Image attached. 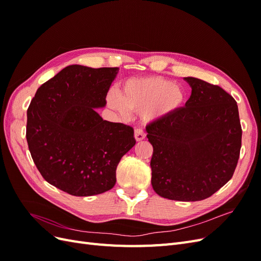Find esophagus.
Wrapping results in <instances>:
<instances>
[{"mask_svg": "<svg viewBox=\"0 0 261 261\" xmlns=\"http://www.w3.org/2000/svg\"><path fill=\"white\" fill-rule=\"evenodd\" d=\"M134 137H135V139L137 141H141L146 138V134L143 129L137 127V128H135V132H134Z\"/></svg>", "mask_w": 261, "mask_h": 261, "instance_id": "obj_1", "label": "esophagus"}]
</instances>
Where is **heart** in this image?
Listing matches in <instances>:
<instances>
[{"mask_svg":"<svg viewBox=\"0 0 261 261\" xmlns=\"http://www.w3.org/2000/svg\"><path fill=\"white\" fill-rule=\"evenodd\" d=\"M107 100L122 117L127 116L129 110L140 112L141 120L148 123L175 113L184 105L185 91L167 78L148 76L126 81L118 97L110 92Z\"/></svg>","mask_w":261,"mask_h":261,"instance_id":"1","label":"heart"}]
</instances>
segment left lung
I'll return each mask as SVG.
<instances>
[{
  "label": "left lung",
  "instance_id": "left-lung-1",
  "mask_svg": "<svg viewBox=\"0 0 261 261\" xmlns=\"http://www.w3.org/2000/svg\"><path fill=\"white\" fill-rule=\"evenodd\" d=\"M184 80L192 87L185 107L146 127L153 147L151 184L163 198L198 201L232 178L242 127L231 94L198 78Z\"/></svg>",
  "mask_w": 261,
  "mask_h": 261
}]
</instances>
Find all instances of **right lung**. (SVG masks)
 <instances>
[{"mask_svg": "<svg viewBox=\"0 0 261 261\" xmlns=\"http://www.w3.org/2000/svg\"><path fill=\"white\" fill-rule=\"evenodd\" d=\"M117 67L69 65L39 87L27 110L26 138L42 177L73 196L113 188L122 156L135 146L128 125L103 121Z\"/></svg>", "mask_w": 261, "mask_h": 261, "instance_id": "1", "label": "right lung"}]
</instances>
